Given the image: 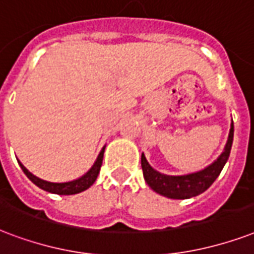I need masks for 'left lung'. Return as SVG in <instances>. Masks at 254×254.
Returning a JSON list of instances; mask_svg holds the SVG:
<instances>
[{
  "mask_svg": "<svg viewBox=\"0 0 254 254\" xmlns=\"http://www.w3.org/2000/svg\"><path fill=\"white\" fill-rule=\"evenodd\" d=\"M233 133H235V127L232 124L229 140L226 142L225 150L222 152L221 156L204 170L187 174V176H166V174L160 173L149 165L142 153L141 166H142L145 181L153 190L157 191L158 194L169 197V198H190V197L198 196L216 181V179L221 173L222 168L225 166L229 158L232 144H233Z\"/></svg>",
  "mask_w": 254,
  "mask_h": 254,
  "instance_id": "8db88e82",
  "label": "left lung"
}]
</instances>
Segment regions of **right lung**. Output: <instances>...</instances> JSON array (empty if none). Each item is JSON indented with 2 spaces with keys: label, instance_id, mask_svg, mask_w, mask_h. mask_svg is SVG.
Wrapping results in <instances>:
<instances>
[{
  "label": "right lung",
  "instance_id": "obj_1",
  "mask_svg": "<svg viewBox=\"0 0 254 254\" xmlns=\"http://www.w3.org/2000/svg\"><path fill=\"white\" fill-rule=\"evenodd\" d=\"M104 152H105V148H102L101 153L98 154V158L97 161L94 162V165L92 166V169L89 170L88 173L84 174L82 177H80L78 180H74V181H69V183H48V181H44V180L38 179L34 174H32L26 168H25L21 162L18 161L21 169L24 172L28 179L34 183L38 188H41L44 190L50 191V193H56V194H75V193H80V191L86 190L88 188H90L96 181L97 176L100 173V169H101L102 165V158H104Z\"/></svg>",
  "mask_w": 254,
  "mask_h": 254
}]
</instances>
